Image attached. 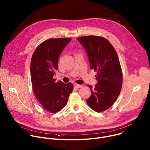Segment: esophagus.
Segmentation results:
<instances>
[{
  "label": "esophagus",
  "instance_id": "1",
  "mask_svg": "<svg viewBox=\"0 0 150 150\" xmlns=\"http://www.w3.org/2000/svg\"><path fill=\"white\" fill-rule=\"evenodd\" d=\"M75 87L77 88H82L83 87V85H79V84H77V83H75Z\"/></svg>",
  "mask_w": 150,
  "mask_h": 150
}]
</instances>
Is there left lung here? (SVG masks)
I'll return each instance as SVG.
<instances>
[{"instance_id":"obj_1","label":"left lung","mask_w":150,"mask_h":150,"mask_svg":"<svg viewBox=\"0 0 150 150\" xmlns=\"http://www.w3.org/2000/svg\"><path fill=\"white\" fill-rule=\"evenodd\" d=\"M86 50L90 67L94 72L98 83L93 88L88 85L91 95L87 103L97 112L108 109L120 94L123 75L117 54L106 38L96 35L77 38Z\"/></svg>"}]
</instances>
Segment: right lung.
<instances>
[{
  "label": "right lung",
  "instance_id": "1",
  "mask_svg": "<svg viewBox=\"0 0 150 150\" xmlns=\"http://www.w3.org/2000/svg\"><path fill=\"white\" fill-rule=\"evenodd\" d=\"M71 38H50L38 45L32 56L31 79L36 98L47 111L56 113L68 102L74 86L71 82H56L53 76L58 70V60Z\"/></svg>",
  "mask_w": 150,
  "mask_h": 150
}]
</instances>
